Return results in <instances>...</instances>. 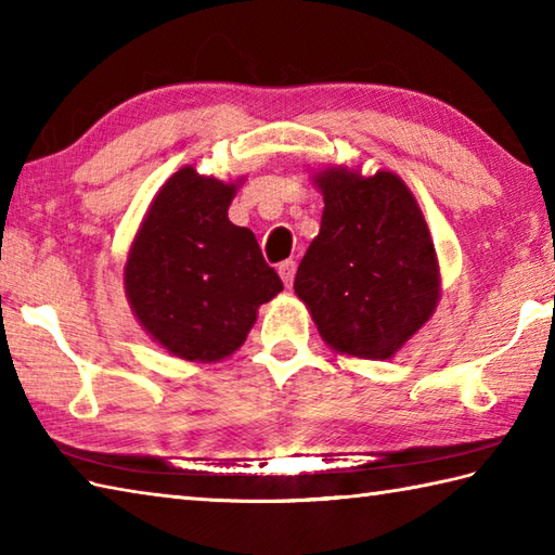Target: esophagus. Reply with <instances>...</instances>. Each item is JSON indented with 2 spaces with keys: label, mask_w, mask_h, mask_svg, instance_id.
I'll return each instance as SVG.
<instances>
[{
  "label": "esophagus",
  "mask_w": 555,
  "mask_h": 555,
  "mask_svg": "<svg viewBox=\"0 0 555 555\" xmlns=\"http://www.w3.org/2000/svg\"><path fill=\"white\" fill-rule=\"evenodd\" d=\"M279 276H281V281H284L286 286H291L293 284V276H296V262H293V259H286V262H281L279 264Z\"/></svg>",
  "instance_id": "34e87169"
}]
</instances>
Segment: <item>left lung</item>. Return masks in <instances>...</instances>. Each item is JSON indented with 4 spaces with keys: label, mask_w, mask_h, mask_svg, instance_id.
<instances>
[{
    "label": "left lung",
    "mask_w": 555,
    "mask_h": 555,
    "mask_svg": "<svg viewBox=\"0 0 555 555\" xmlns=\"http://www.w3.org/2000/svg\"><path fill=\"white\" fill-rule=\"evenodd\" d=\"M320 233L296 274V296L334 351L385 361L436 312L440 271L426 219L395 172L327 168Z\"/></svg>",
    "instance_id": "1"
}]
</instances>
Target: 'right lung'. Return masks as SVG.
<instances>
[{"instance_id": "add662e5", "label": "right lung", "mask_w": 555, "mask_h": 555, "mask_svg": "<svg viewBox=\"0 0 555 555\" xmlns=\"http://www.w3.org/2000/svg\"><path fill=\"white\" fill-rule=\"evenodd\" d=\"M235 184L180 168L151 202L125 264V293L151 339L214 363L243 346L284 284L255 233L228 221Z\"/></svg>"}]
</instances>
